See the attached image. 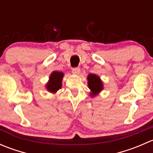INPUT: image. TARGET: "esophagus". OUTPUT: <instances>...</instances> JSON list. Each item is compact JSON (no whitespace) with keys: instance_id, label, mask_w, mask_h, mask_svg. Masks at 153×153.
I'll return each mask as SVG.
<instances>
[{"instance_id":"esophagus-1","label":"esophagus","mask_w":153,"mask_h":153,"mask_svg":"<svg viewBox=\"0 0 153 153\" xmlns=\"http://www.w3.org/2000/svg\"><path fill=\"white\" fill-rule=\"evenodd\" d=\"M72 73L75 74V75H78V74L80 73V72H81V69H80V68L78 67H75L72 69Z\"/></svg>"}]
</instances>
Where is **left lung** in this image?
Masks as SVG:
<instances>
[{
    "mask_svg": "<svg viewBox=\"0 0 153 153\" xmlns=\"http://www.w3.org/2000/svg\"><path fill=\"white\" fill-rule=\"evenodd\" d=\"M88 87L91 90L90 95L92 97L98 95L103 89V83L101 78L95 74H89L87 77Z\"/></svg>",
    "mask_w": 153,
    "mask_h": 153,
    "instance_id": "1",
    "label": "left lung"
}]
</instances>
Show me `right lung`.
I'll return each instance as SVG.
<instances>
[{
	"instance_id": "obj_1",
	"label": "right lung",
	"mask_w": 153,
	"mask_h": 153,
	"mask_svg": "<svg viewBox=\"0 0 153 153\" xmlns=\"http://www.w3.org/2000/svg\"><path fill=\"white\" fill-rule=\"evenodd\" d=\"M63 77H64L63 72H58V71L52 72L49 76V81L46 85L47 90L52 93H55L58 89H61Z\"/></svg>"
}]
</instances>
